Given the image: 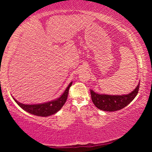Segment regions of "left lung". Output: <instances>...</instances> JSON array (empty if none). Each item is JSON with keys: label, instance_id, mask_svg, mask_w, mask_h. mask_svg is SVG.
<instances>
[{"label": "left lung", "instance_id": "left-lung-1", "mask_svg": "<svg viewBox=\"0 0 152 152\" xmlns=\"http://www.w3.org/2000/svg\"><path fill=\"white\" fill-rule=\"evenodd\" d=\"M139 88L140 83L132 92L125 95L100 94L91 90L92 101L98 109L104 111H116L123 109L135 99Z\"/></svg>", "mask_w": 152, "mask_h": 152}]
</instances>
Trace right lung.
<instances>
[{
	"label": "right lung",
	"instance_id": "add662e5",
	"mask_svg": "<svg viewBox=\"0 0 152 152\" xmlns=\"http://www.w3.org/2000/svg\"><path fill=\"white\" fill-rule=\"evenodd\" d=\"M72 82H70L60 97L58 98L56 100H53L51 101L44 102V103L25 104L20 103L19 101H17L16 99H15L14 98L13 99L20 108H22L27 113L39 117H48L59 111L61 109V107L64 106V104H65L67 98H68L69 88L72 86Z\"/></svg>",
	"mask_w": 152,
	"mask_h": 152
}]
</instances>
